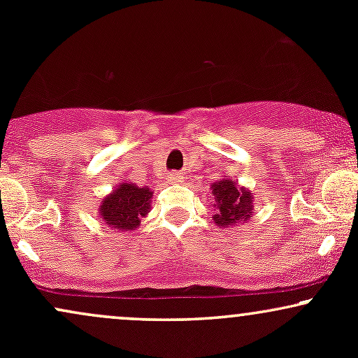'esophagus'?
<instances>
[{
	"mask_svg": "<svg viewBox=\"0 0 358 358\" xmlns=\"http://www.w3.org/2000/svg\"><path fill=\"white\" fill-rule=\"evenodd\" d=\"M183 173L182 171H170V173H168V180H170L171 183H180V182H183Z\"/></svg>",
	"mask_w": 358,
	"mask_h": 358,
	"instance_id": "1",
	"label": "esophagus"
}]
</instances>
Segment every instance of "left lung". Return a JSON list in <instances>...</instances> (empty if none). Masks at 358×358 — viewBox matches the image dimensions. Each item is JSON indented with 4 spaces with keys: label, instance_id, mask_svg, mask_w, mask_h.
<instances>
[{
    "label": "left lung",
    "instance_id": "left-lung-1",
    "mask_svg": "<svg viewBox=\"0 0 358 358\" xmlns=\"http://www.w3.org/2000/svg\"><path fill=\"white\" fill-rule=\"evenodd\" d=\"M213 193L212 220L220 227H237L239 224H248L252 217L254 196L250 190L241 187L231 178L217 180L210 185Z\"/></svg>",
    "mask_w": 358,
    "mask_h": 358
}]
</instances>
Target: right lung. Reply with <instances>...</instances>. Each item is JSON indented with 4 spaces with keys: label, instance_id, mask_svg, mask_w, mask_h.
Masks as SVG:
<instances>
[{
    "label": "right lung",
    "instance_id": "right-lung-1",
    "mask_svg": "<svg viewBox=\"0 0 358 358\" xmlns=\"http://www.w3.org/2000/svg\"><path fill=\"white\" fill-rule=\"evenodd\" d=\"M153 192L136 183L121 182L101 200L99 217L110 231L133 232L151 210Z\"/></svg>",
    "mask_w": 358,
    "mask_h": 358
}]
</instances>
